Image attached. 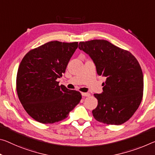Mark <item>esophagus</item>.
Returning <instances> with one entry per match:
<instances>
[{"mask_svg":"<svg viewBox=\"0 0 155 155\" xmlns=\"http://www.w3.org/2000/svg\"><path fill=\"white\" fill-rule=\"evenodd\" d=\"M81 94L83 97H89V96H90V93H87V92H82Z\"/></svg>","mask_w":155,"mask_h":155,"instance_id":"obj_1","label":"esophagus"}]
</instances>
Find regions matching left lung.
I'll return each mask as SVG.
<instances>
[{
    "mask_svg": "<svg viewBox=\"0 0 155 155\" xmlns=\"http://www.w3.org/2000/svg\"><path fill=\"white\" fill-rule=\"evenodd\" d=\"M78 48L90 56L98 74L106 78L103 92L94 94L98 105L93 117L110 125L128 121L143 97V76L138 61L130 51L105 40L80 42Z\"/></svg>",
    "mask_w": 155,
    "mask_h": 155,
    "instance_id": "obj_1",
    "label": "left lung"
}]
</instances>
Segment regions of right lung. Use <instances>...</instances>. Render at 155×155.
Returning <instances> with one entry per match:
<instances>
[{
  "instance_id": "right-lung-1",
  "label": "right lung",
  "mask_w": 155,
  "mask_h": 155,
  "mask_svg": "<svg viewBox=\"0 0 155 155\" xmlns=\"http://www.w3.org/2000/svg\"><path fill=\"white\" fill-rule=\"evenodd\" d=\"M77 48L78 42L50 41L30 50L22 59L16 77L17 94L36 121L45 124L62 121L79 104V92L56 81Z\"/></svg>"
}]
</instances>
